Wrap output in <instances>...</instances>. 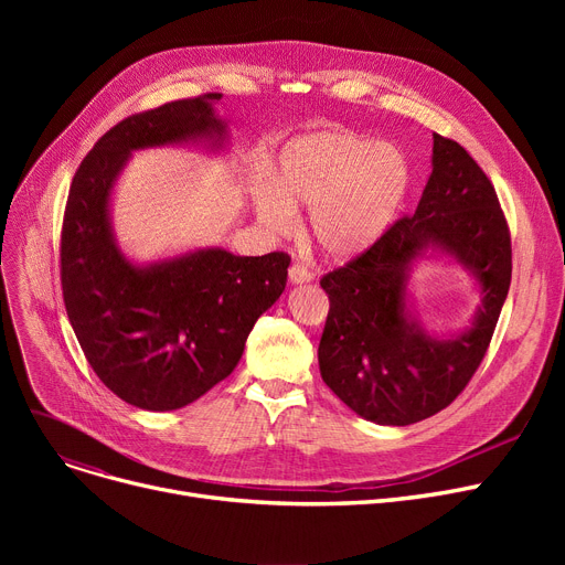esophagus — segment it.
I'll use <instances>...</instances> for the list:
<instances>
[{"label":"esophagus","instance_id":"obj_1","mask_svg":"<svg viewBox=\"0 0 565 565\" xmlns=\"http://www.w3.org/2000/svg\"><path fill=\"white\" fill-rule=\"evenodd\" d=\"M288 279L292 284H307L313 279V273L309 270V267H305L302 263H292L290 270H288Z\"/></svg>","mask_w":565,"mask_h":565}]
</instances>
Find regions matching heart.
<instances>
[{
  "label": "heart",
  "mask_w": 565,
  "mask_h": 565,
  "mask_svg": "<svg viewBox=\"0 0 565 565\" xmlns=\"http://www.w3.org/2000/svg\"><path fill=\"white\" fill-rule=\"evenodd\" d=\"M412 167L396 146L354 132L295 139L279 158V188L263 183L256 211L277 233L295 224L292 205H309V233L334 260L371 249L401 213Z\"/></svg>",
  "instance_id": "b5f03b06"
}]
</instances>
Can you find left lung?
<instances>
[{"instance_id":"obj_1","label":"left lung","mask_w":565,"mask_h":565,"mask_svg":"<svg viewBox=\"0 0 565 565\" xmlns=\"http://www.w3.org/2000/svg\"><path fill=\"white\" fill-rule=\"evenodd\" d=\"M428 244L456 255L484 288L475 328L451 342L428 338L404 311L406 265ZM511 273V231L490 178L458 141L435 132L433 173L417 211L320 279L330 298L318 345L324 384L360 417L382 426L433 417L481 366Z\"/></svg>"}]
</instances>
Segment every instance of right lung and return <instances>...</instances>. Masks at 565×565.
<instances>
[{
	"instance_id": "add662e5",
	"label": "right lung",
	"mask_w": 565,
	"mask_h": 565,
	"mask_svg": "<svg viewBox=\"0 0 565 565\" xmlns=\"http://www.w3.org/2000/svg\"><path fill=\"white\" fill-rule=\"evenodd\" d=\"M222 94L164 103L109 128L77 167L62 224L58 267L68 320L86 362L121 401L178 409L231 375L254 322L286 288L290 256L224 249L137 267L116 249L107 201L135 148L222 137Z\"/></svg>"
}]
</instances>
